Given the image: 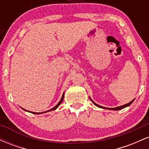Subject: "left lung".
Wrapping results in <instances>:
<instances>
[{
  "instance_id": "8db88e82",
  "label": "left lung",
  "mask_w": 149,
  "mask_h": 149,
  "mask_svg": "<svg viewBox=\"0 0 149 149\" xmlns=\"http://www.w3.org/2000/svg\"><path fill=\"white\" fill-rule=\"evenodd\" d=\"M90 97V100H91V101L92 102V103H93L94 104H95V106H97V107H99V108H101V109H109V110H114V111H118V110H120V109H124V108H126V107H129L130 105V104L132 103L133 102H134V99L133 100H132L130 102H129V103L128 104H124V105H123V106H120V107H115V108H107V107H102V106H100V105H98V104H96L95 103V102H93V101H92V100L91 98H90V97Z\"/></svg>"
}]
</instances>
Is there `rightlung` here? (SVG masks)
<instances>
[{"instance_id":"1","label":"right lung","mask_w":149,"mask_h":149,"mask_svg":"<svg viewBox=\"0 0 149 149\" xmlns=\"http://www.w3.org/2000/svg\"><path fill=\"white\" fill-rule=\"evenodd\" d=\"M64 93H63V95H62V97H61V100H60V101H59V103H58V104H57V105L55 106V107H53L52 109H49V110H48V111H44V112H41V113H36V112H32V111H26V110H25V109H23V110L26 111H28V112H29V113H33V114H41V113H46V112H49V111H54V110H55V109H57V108L59 107V106L60 105V104H61V102H62L63 100H64Z\"/></svg>"}]
</instances>
